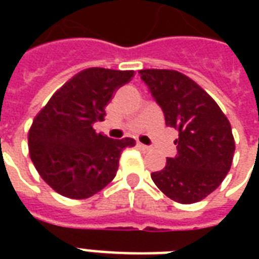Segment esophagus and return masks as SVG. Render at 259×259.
Wrapping results in <instances>:
<instances>
[{"label": "esophagus", "mask_w": 259, "mask_h": 259, "mask_svg": "<svg viewBox=\"0 0 259 259\" xmlns=\"http://www.w3.org/2000/svg\"><path fill=\"white\" fill-rule=\"evenodd\" d=\"M137 146L140 147L143 151H150V147L146 146V144H143V143H137Z\"/></svg>", "instance_id": "1"}]
</instances>
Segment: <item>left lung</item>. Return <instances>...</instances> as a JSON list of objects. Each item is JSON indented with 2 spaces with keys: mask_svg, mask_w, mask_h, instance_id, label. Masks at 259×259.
Instances as JSON below:
<instances>
[{
  "mask_svg": "<svg viewBox=\"0 0 259 259\" xmlns=\"http://www.w3.org/2000/svg\"><path fill=\"white\" fill-rule=\"evenodd\" d=\"M139 73L162 108L166 126L175 127L178 155L168 158L151 179L163 194L193 204L211 194L230 170L234 139L228 118L212 97L186 74L169 69Z\"/></svg>",
  "mask_w": 259,
  "mask_h": 259,
  "instance_id": "obj_1",
  "label": "left lung"
}]
</instances>
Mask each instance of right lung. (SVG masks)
Instances as JSON below:
<instances>
[{"label": "right lung", "instance_id": "obj_1", "mask_svg": "<svg viewBox=\"0 0 259 259\" xmlns=\"http://www.w3.org/2000/svg\"><path fill=\"white\" fill-rule=\"evenodd\" d=\"M133 70L89 68L66 81L33 120L29 152L37 172L64 197L83 200L101 191L116 175L124 148L135 147L96 133L94 123L119 87L129 83Z\"/></svg>", "mask_w": 259, "mask_h": 259}]
</instances>
